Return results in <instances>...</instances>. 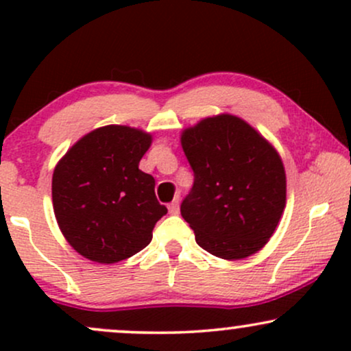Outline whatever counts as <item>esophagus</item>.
<instances>
[{
	"instance_id": "34e87169",
	"label": "esophagus",
	"mask_w": 351,
	"mask_h": 351,
	"mask_svg": "<svg viewBox=\"0 0 351 351\" xmlns=\"http://www.w3.org/2000/svg\"><path fill=\"white\" fill-rule=\"evenodd\" d=\"M168 211H170L171 215H178V211H180V203H178V199L171 201V203L168 204Z\"/></svg>"
}]
</instances>
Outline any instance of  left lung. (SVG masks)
Masks as SVG:
<instances>
[{
    "label": "left lung",
    "mask_w": 351,
    "mask_h": 351,
    "mask_svg": "<svg viewBox=\"0 0 351 351\" xmlns=\"http://www.w3.org/2000/svg\"><path fill=\"white\" fill-rule=\"evenodd\" d=\"M195 183L181 216L204 251L226 261L267 244L285 208L280 155L256 128L231 114L206 117L181 132Z\"/></svg>",
    "instance_id": "left-lung-1"
}]
</instances>
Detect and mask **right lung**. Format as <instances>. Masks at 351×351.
I'll return each mask as SVG.
<instances>
[{"label":"right lung","instance_id":"1","mask_svg":"<svg viewBox=\"0 0 351 351\" xmlns=\"http://www.w3.org/2000/svg\"><path fill=\"white\" fill-rule=\"evenodd\" d=\"M152 135L127 125H106L77 140L52 175V208L74 251L115 264L147 247L168 209L155 180L138 170Z\"/></svg>","mask_w":351,"mask_h":351}]
</instances>
